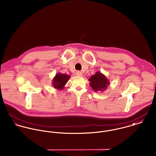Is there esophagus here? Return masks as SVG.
Returning <instances> with one entry per match:
<instances>
[{
  "label": "esophagus",
  "mask_w": 156,
  "mask_h": 156,
  "mask_svg": "<svg viewBox=\"0 0 156 156\" xmlns=\"http://www.w3.org/2000/svg\"><path fill=\"white\" fill-rule=\"evenodd\" d=\"M76 74L77 75V76H82V71H77L76 72Z\"/></svg>",
  "instance_id": "1"
}]
</instances>
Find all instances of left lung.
I'll list each match as a JSON object with an SVG mask.
<instances>
[{"label":"left lung","instance_id":"1","mask_svg":"<svg viewBox=\"0 0 156 156\" xmlns=\"http://www.w3.org/2000/svg\"><path fill=\"white\" fill-rule=\"evenodd\" d=\"M89 81L90 87L96 92H103L107 89L109 85V81L108 79L100 72H97L94 75H92L89 79Z\"/></svg>","mask_w":156,"mask_h":156}]
</instances>
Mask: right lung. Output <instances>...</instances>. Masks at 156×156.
Masks as SVG:
<instances>
[{
  "label": "right lung",
  "mask_w": 156,
  "mask_h": 156,
  "mask_svg": "<svg viewBox=\"0 0 156 156\" xmlns=\"http://www.w3.org/2000/svg\"><path fill=\"white\" fill-rule=\"evenodd\" d=\"M69 76L67 74L57 73L53 79L52 85H53V87L57 89H64V87L69 80Z\"/></svg>",
  "instance_id": "obj_1"
}]
</instances>
